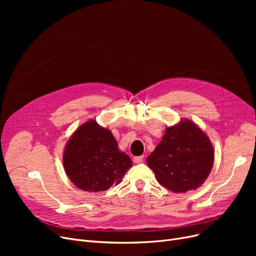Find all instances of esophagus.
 <instances>
[{"label":"esophagus","mask_w":256,"mask_h":256,"mask_svg":"<svg viewBox=\"0 0 256 256\" xmlns=\"http://www.w3.org/2000/svg\"><path fill=\"white\" fill-rule=\"evenodd\" d=\"M143 158L144 156H135L134 158V162H135L136 164H140L143 162Z\"/></svg>","instance_id":"1"}]
</instances>
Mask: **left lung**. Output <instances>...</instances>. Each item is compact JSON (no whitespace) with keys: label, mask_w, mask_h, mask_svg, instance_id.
Listing matches in <instances>:
<instances>
[{"label":"left lung","mask_w":256,"mask_h":256,"mask_svg":"<svg viewBox=\"0 0 256 256\" xmlns=\"http://www.w3.org/2000/svg\"><path fill=\"white\" fill-rule=\"evenodd\" d=\"M214 158V147L206 134L192 120L182 119L166 128L162 141L146 163L160 184L173 193H186L206 182Z\"/></svg>","instance_id":"1"}]
</instances>
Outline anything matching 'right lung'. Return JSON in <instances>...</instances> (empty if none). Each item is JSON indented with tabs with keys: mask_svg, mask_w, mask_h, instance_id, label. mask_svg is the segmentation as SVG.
I'll return each mask as SVG.
<instances>
[{
	"mask_svg": "<svg viewBox=\"0 0 256 256\" xmlns=\"http://www.w3.org/2000/svg\"><path fill=\"white\" fill-rule=\"evenodd\" d=\"M132 165L130 158L119 150L111 130L94 119L74 130L63 152L66 176L86 192H102L118 184Z\"/></svg>",
	"mask_w": 256,
	"mask_h": 256,
	"instance_id": "1",
	"label": "right lung"
}]
</instances>
